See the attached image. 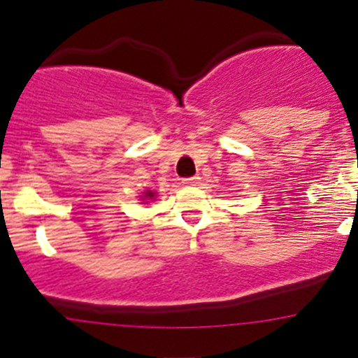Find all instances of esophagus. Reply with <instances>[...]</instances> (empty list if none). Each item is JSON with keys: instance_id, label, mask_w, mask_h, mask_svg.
Instances as JSON below:
<instances>
[{"instance_id": "1", "label": "esophagus", "mask_w": 358, "mask_h": 358, "mask_svg": "<svg viewBox=\"0 0 358 358\" xmlns=\"http://www.w3.org/2000/svg\"><path fill=\"white\" fill-rule=\"evenodd\" d=\"M183 183H187V185H199L201 178H199V176H192V178L183 180Z\"/></svg>"}]
</instances>
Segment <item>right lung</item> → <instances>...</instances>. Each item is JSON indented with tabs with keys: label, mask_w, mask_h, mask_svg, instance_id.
Returning a JSON list of instances; mask_svg holds the SVG:
<instances>
[{
	"label": "right lung",
	"mask_w": 358,
	"mask_h": 358,
	"mask_svg": "<svg viewBox=\"0 0 358 358\" xmlns=\"http://www.w3.org/2000/svg\"><path fill=\"white\" fill-rule=\"evenodd\" d=\"M154 196H156V192H150V190H147V192H143V197H145V199H152Z\"/></svg>",
	"instance_id": "add662e5"
}]
</instances>
